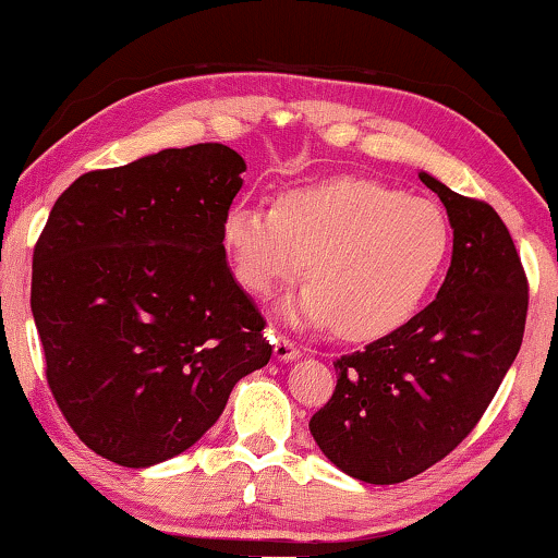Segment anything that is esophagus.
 <instances>
[{"mask_svg":"<svg viewBox=\"0 0 558 558\" xmlns=\"http://www.w3.org/2000/svg\"><path fill=\"white\" fill-rule=\"evenodd\" d=\"M274 357L281 363H289V361H296V357H302V348L294 345L289 338H279L274 342Z\"/></svg>","mask_w":558,"mask_h":558,"instance_id":"esophagus-1","label":"esophagus"}]
</instances>
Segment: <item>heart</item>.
<instances>
[{
    "mask_svg": "<svg viewBox=\"0 0 558 558\" xmlns=\"http://www.w3.org/2000/svg\"><path fill=\"white\" fill-rule=\"evenodd\" d=\"M235 279L269 296L307 266L310 284L284 302L296 327L338 325L371 340L416 315L445 271L452 231L437 203L368 178L300 185L269 205L235 203L223 218Z\"/></svg>",
    "mask_w": 558,
    "mask_h": 558,
    "instance_id": "1",
    "label": "heart"
}]
</instances>
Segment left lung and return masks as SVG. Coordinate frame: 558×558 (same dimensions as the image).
<instances>
[{
    "label": "left lung",
    "mask_w": 558,
    "mask_h": 558,
    "mask_svg": "<svg viewBox=\"0 0 558 558\" xmlns=\"http://www.w3.org/2000/svg\"><path fill=\"white\" fill-rule=\"evenodd\" d=\"M452 226L437 300L386 338L335 363L332 399L310 418L335 468L393 485L445 460L475 429L523 342L529 284L506 223L429 172Z\"/></svg>",
    "instance_id": "8db88e82"
}]
</instances>
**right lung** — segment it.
I'll return each instance as SVG.
<instances>
[{
  "label": "right lung",
  "mask_w": 558,
  "mask_h": 558,
  "mask_svg": "<svg viewBox=\"0 0 558 558\" xmlns=\"http://www.w3.org/2000/svg\"><path fill=\"white\" fill-rule=\"evenodd\" d=\"M243 172L226 144L86 172L37 241L29 307L50 391L81 441L121 468L185 452L269 363L264 317L223 248Z\"/></svg>",
  "instance_id": "right-lung-1"
}]
</instances>
